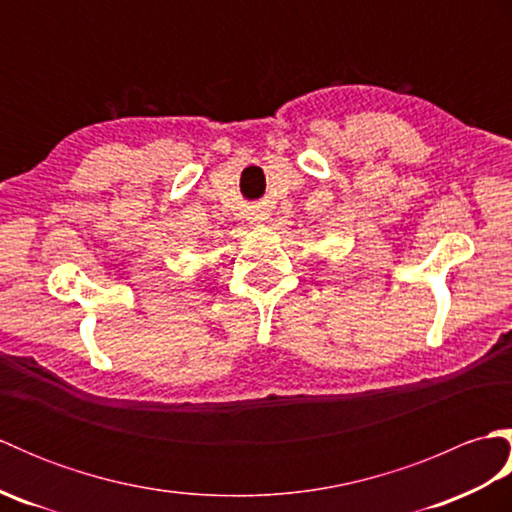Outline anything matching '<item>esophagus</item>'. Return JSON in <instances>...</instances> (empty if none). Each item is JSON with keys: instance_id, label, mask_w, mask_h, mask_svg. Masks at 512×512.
I'll return each mask as SVG.
<instances>
[{"instance_id": "34e87169", "label": "esophagus", "mask_w": 512, "mask_h": 512, "mask_svg": "<svg viewBox=\"0 0 512 512\" xmlns=\"http://www.w3.org/2000/svg\"><path fill=\"white\" fill-rule=\"evenodd\" d=\"M250 222H259V220H266V213L264 211H253L248 215Z\"/></svg>"}]
</instances>
